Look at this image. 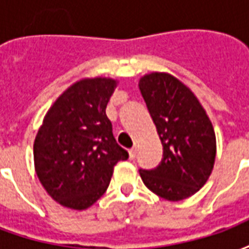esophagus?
Masks as SVG:
<instances>
[{
	"label": "esophagus",
	"mask_w": 249,
	"mask_h": 249,
	"mask_svg": "<svg viewBox=\"0 0 249 249\" xmlns=\"http://www.w3.org/2000/svg\"><path fill=\"white\" fill-rule=\"evenodd\" d=\"M136 153H137V149H136V148H132V149H129V159H130V160H133V159H135Z\"/></svg>",
	"instance_id": "34e87169"
}]
</instances>
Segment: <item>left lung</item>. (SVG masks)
I'll use <instances>...</instances> for the list:
<instances>
[{
    "instance_id": "left-lung-1",
    "label": "left lung",
    "mask_w": 249,
    "mask_h": 249,
    "mask_svg": "<svg viewBox=\"0 0 249 249\" xmlns=\"http://www.w3.org/2000/svg\"><path fill=\"white\" fill-rule=\"evenodd\" d=\"M139 87L162 144L161 162L155 169L140 168V176L157 196L184 200L207 183L213 169L212 123L191 89L176 77L151 73Z\"/></svg>"
}]
</instances>
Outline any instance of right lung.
<instances>
[{
    "label": "right lung",
    "instance_id": "1",
    "mask_svg": "<svg viewBox=\"0 0 249 249\" xmlns=\"http://www.w3.org/2000/svg\"><path fill=\"white\" fill-rule=\"evenodd\" d=\"M117 82L85 78L71 85L49 109L36 136L37 176L64 207L85 209L103 196L114 165L129 155L116 142L105 109Z\"/></svg>",
    "mask_w": 249,
    "mask_h": 249
}]
</instances>
